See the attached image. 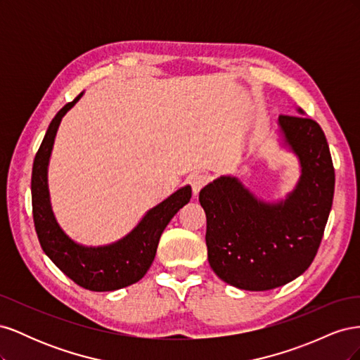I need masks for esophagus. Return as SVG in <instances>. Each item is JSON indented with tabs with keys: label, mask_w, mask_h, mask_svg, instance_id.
I'll return each instance as SVG.
<instances>
[{
	"label": "esophagus",
	"mask_w": 360,
	"mask_h": 360,
	"mask_svg": "<svg viewBox=\"0 0 360 360\" xmlns=\"http://www.w3.org/2000/svg\"><path fill=\"white\" fill-rule=\"evenodd\" d=\"M210 179H212L210 174H207V172H195V174H192L189 181H191V186H192L193 193L197 195L205 186V184L210 181Z\"/></svg>",
	"instance_id": "esophagus-1"
}]
</instances>
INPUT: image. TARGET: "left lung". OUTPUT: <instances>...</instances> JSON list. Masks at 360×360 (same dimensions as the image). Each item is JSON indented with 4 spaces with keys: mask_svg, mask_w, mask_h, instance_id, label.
<instances>
[{
    "mask_svg": "<svg viewBox=\"0 0 360 360\" xmlns=\"http://www.w3.org/2000/svg\"><path fill=\"white\" fill-rule=\"evenodd\" d=\"M278 126L302 172L285 200L261 201L231 176L200 192L210 267L226 284L249 291L285 285L311 266L333 201L335 169L320 124L304 115H279Z\"/></svg>",
    "mask_w": 360,
    "mask_h": 360,
    "instance_id": "obj_1",
    "label": "left lung"
}]
</instances>
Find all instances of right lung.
<instances>
[{
  "mask_svg": "<svg viewBox=\"0 0 360 360\" xmlns=\"http://www.w3.org/2000/svg\"><path fill=\"white\" fill-rule=\"evenodd\" d=\"M64 105L46 130L32 163L31 198L32 217L39 242L45 254L75 284L90 291H114L135 284L153 263L159 238L165 226L192 197L191 186L174 192L153 209L118 242L106 246H82L64 234L51 209L48 189V163L61 118L81 99Z\"/></svg>",
  "mask_w": 360,
  "mask_h": 360,
  "instance_id": "right-lung-1",
  "label": "right lung"
}]
</instances>
